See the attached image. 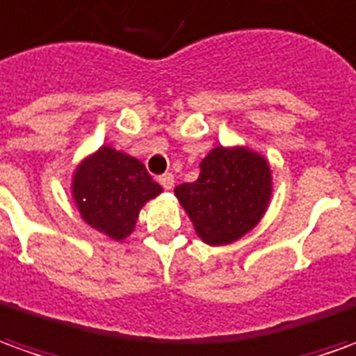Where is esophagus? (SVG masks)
Returning <instances> with one entry per match:
<instances>
[{
	"mask_svg": "<svg viewBox=\"0 0 356 356\" xmlns=\"http://www.w3.org/2000/svg\"><path fill=\"white\" fill-rule=\"evenodd\" d=\"M159 184L163 186L164 190H170L174 186V176L172 174H163V176L159 178Z\"/></svg>",
	"mask_w": 356,
	"mask_h": 356,
	"instance_id": "obj_1",
	"label": "esophagus"
}]
</instances>
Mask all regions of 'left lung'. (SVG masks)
Wrapping results in <instances>:
<instances>
[{
    "label": "left lung",
    "instance_id": "1",
    "mask_svg": "<svg viewBox=\"0 0 356 356\" xmlns=\"http://www.w3.org/2000/svg\"><path fill=\"white\" fill-rule=\"evenodd\" d=\"M195 182L174 188L197 236L211 246L230 244L256 227L271 197V170L244 147L213 149Z\"/></svg>",
    "mask_w": 356,
    "mask_h": 356
}]
</instances>
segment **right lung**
Listing matches in <instances>:
<instances>
[{
  "label": "right lung",
  "mask_w": 356,
  "mask_h": 356,
  "mask_svg": "<svg viewBox=\"0 0 356 356\" xmlns=\"http://www.w3.org/2000/svg\"><path fill=\"white\" fill-rule=\"evenodd\" d=\"M161 192L145 164L112 147H100L73 176V200L81 217L118 242L131 234L141 207Z\"/></svg>",
  "instance_id": "add662e5"
}]
</instances>
